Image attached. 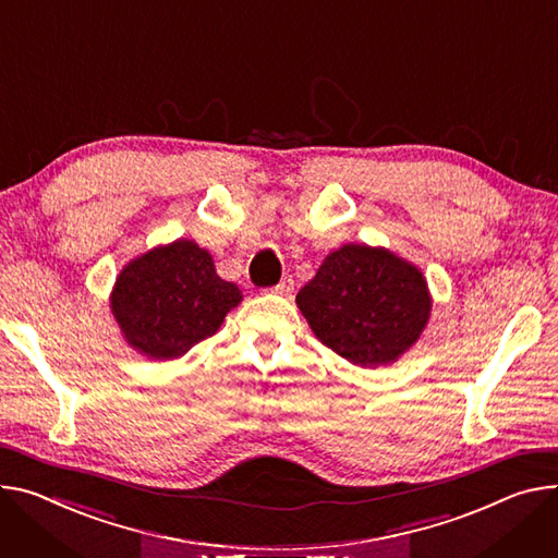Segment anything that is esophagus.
<instances>
[{
    "label": "esophagus",
    "instance_id": "esophagus-1",
    "mask_svg": "<svg viewBox=\"0 0 558 558\" xmlns=\"http://www.w3.org/2000/svg\"><path fill=\"white\" fill-rule=\"evenodd\" d=\"M271 291H274V293H278V295H287V298H289V295L293 293V280L287 276V278H282V280H280Z\"/></svg>",
    "mask_w": 558,
    "mask_h": 558
}]
</instances>
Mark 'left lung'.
Here are the masks:
<instances>
[{"instance_id":"left-lung-1","label":"left lung","mask_w":558,"mask_h":558,"mask_svg":"<svg viewBox=\"0 0 558 558\" xmlns=\"http://www.w3.org/2000/svg\"><path fill=\"white\" fill-rule=\"evenodd\" d=\"M295 302L323 344L363 367L396 361L418 340L432 312L423 274L365 244L329 253Z\"/></svg>"}]
</instances>
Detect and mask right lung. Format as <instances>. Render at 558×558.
<instances>
[{"mask_svg":"<svg viewBox=\"0 0 558 558\" xmlns=\"http://www.w3.org/2000/svg\"><path fill=\"white\" fill-rule=\"evenodd\" d=\"M240 300V289L216 274L205 248L175 240L124 267L111 310L133 349L171 361L211 338Z\"/></svg>","mask_w":558,"mask_h":558,"instance_id":"1","label":"right lung"}]
</instances>
